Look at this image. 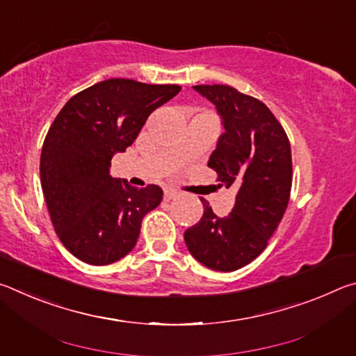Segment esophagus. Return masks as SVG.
<instances>
[{
  "label": "esophagus",
  "instance_id": "34e87169",
  "mask_svg": "<svg viewBox=\"0 0 356 356\" xmlns=\"http://www.w3.org/2000/svg\"><path fill=\"white\" fill-rule=\"evenodd\" d=\"M179 196V191L172 190V188H166L165 190V200L170 201V200H174V197Z\"/></svg>",
  "mask_w": 356,
  "mask_h": 356
}]
</instances>
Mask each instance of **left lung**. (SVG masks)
Wrapping results in <instances>:
<instances>
[{"label": "left lung", "mask_w": 356, "mask_h": 356, "mask_svg": "<svg viewBox=\"0 0 356 356\" xmlns=\"http://www.w3.org/2000/svg\"><path fill=\"white\" fill-rule=\"evenodd\" d=\"M193 88L216 106L225 125L207 165L218 174L220 185L238 191L232 212L222 218L201 197L202 218L184 238L191 256L206 267L234 272L267 248L284 216L292 188L291 143L261 100L227 84Z\"/></svg>", "instance_id": "1"}]
</instances>
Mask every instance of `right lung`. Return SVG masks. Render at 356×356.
<instances>
[{
	"label": "right lung",
	"instance_id": "right-lung-1",
	"mask_svg": "<svg viewBox=\"0 0 356 356\" xmlns=\"http://www.w3.org/2000/svg\"><path fill=\"white\" fill-rule=\"evenodd\" d=\"M180 89L111 78L75 94L53 120L40 154L42 191L59 240L80 261L106 265L129 254L144 215L163 200L159 185L135 188L111 177L110 166Z\"/></svg>",
	"mask_w": 356,
	"mask_h": 356
}]
</instances>
